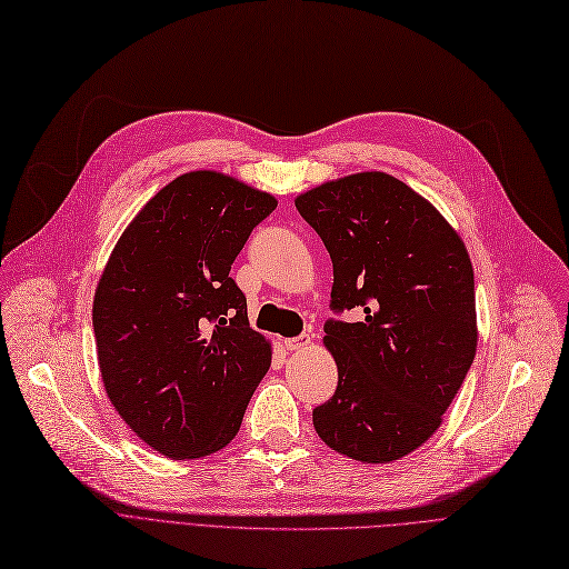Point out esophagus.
Returning a JSON list of instances; mask_svg holds the SVG:
<instances>
[{"mask_svg": "<svg viewBox=\"0 0 569 569\" xmlns=\"http://www.w3.org/2000/svg\"><path fill=\"white\" fill-rule=\"evenodd\" d=\"M310 345V336H299V338H287L284 340V347L289 349V351H301V349H306Z\"/></svg>", "mask_w": 569, "mask_h": 569, "instance_id": "obj_1", "label": "esophagus"}]
</instances>
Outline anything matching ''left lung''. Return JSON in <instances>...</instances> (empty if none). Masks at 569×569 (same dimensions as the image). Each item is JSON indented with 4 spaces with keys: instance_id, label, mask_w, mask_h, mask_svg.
I'll use <instances>...</instances> for the list:
<instances>
[{
    "instance_id": "obj_1",
    "label": "left lung",
    "mask_w": 569,
    "mask_h": 569,
    "mask_svg": "<svg viewBox=\"0 0 569 569\" xmlns=\"http://www.w3.org/2000/svg\"><path fill=\"white\" fill-rule=\"evenodd\" d=\"M333 261L327 321L338 389L312 412L317 436L361 463H393L436 436L477 351L475 270L442 212L410 184L361 171L293 199Z\"/></svg>"
}]
</instances>
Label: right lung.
<instances>
[{"label":"right lung","mask_w":569,"mask_h":569,"mask_svg":"<svg viewBox=\"0 0 569 569\" xmlns=\"http://www.w3.org/2000/svg\"><path fill=\"white\" fill-rule=\"evenodd\" d=\"M278 199L199 169L137 212L97 282L103 389L124 423L173 461L224 449L273 359L229 270Z\"/></svg>","instance_id":"right-lung-1"}]
</instances>
